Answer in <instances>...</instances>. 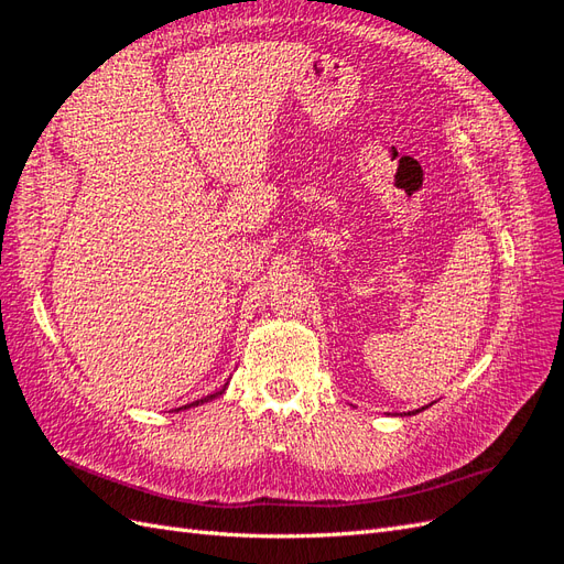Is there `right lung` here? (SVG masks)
<instances>
[{
	"label": "right lung",
	"mask_w": 564,
	"mask_h": 564,
	"mask_svg": "<svg viewBox=\"0 0 564 564\" xmlns=\"http://www.w3.org/2000/svg\"><path fill=\"white\" fill-rule=\"evenodd\" d=\"M226 388H220L218 392H214V395H207V398H202V400H195L193 404H185V406H195V404H202V402H209V400H214V398H218L220 395V392H224Z\"/></svg>",
	"instance_id": "add662e5"
}]
</instances>
